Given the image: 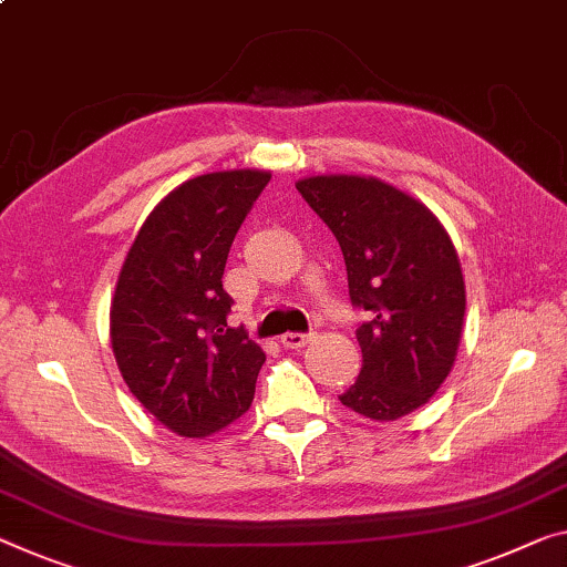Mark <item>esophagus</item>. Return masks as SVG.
Listing matches in <instances>:
<instances>
[{
  "mask_svg": "<svg viewBox=\"0 0 567 567\" xmlns=\"http://www.w3.org/2000/svg\"><path fill=\"white\" fill-rule=\"evenodd\" d=\"M311 339V334H301V332H286L281 337V344L286 347V350H301L303 344H307Z\"/></svg>",
  "mask_w": 567,
  "mask_h": 567,
  "instance_id": "1",
  "label": "esophagus"
}]
</instances>
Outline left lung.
Returning <instances> with one entry per match:
<instances>
[{
    "label": "left lung",
    "instance_id": "left-lung-1",
    "mask_svg": "<svg viewBox=\"0 0 567 567\" xmlns=\"http://www.w3.org/2000/svg\"><path fill=\"white\" fill-rule=\"evenodd\" d=\"M342 248L357 327L360 378L342 405L398 421L429 403L454 368L466 289L454 243L429 207L388 182L319 174L296 182Z\"/></svg>",
    "mask_w": 567,
    "mask_h": 567
}]
</instances>
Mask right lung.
<instances>
[{"instance_id": "obj_1", "label": "right lung", "mask_w": 567, "mask_h": 567, "mask_svg": "<svg viewBox=\"0 0 567 567\" xmlns=\"http://www.w3.org/2000/svg\"><path fill=\"white\" fill-rule=\"evenodd\" d=\"M271 172L187 179L146 217L111 301V347L128 390L156 421L205 439L254 403L266 354L228 327L223 271L235 233Z\"/></svg>"}]
</instances>
